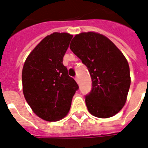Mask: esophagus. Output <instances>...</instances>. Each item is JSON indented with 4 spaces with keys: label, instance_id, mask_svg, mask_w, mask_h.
Listing matches in <instances>:
<instances>
[{
    "label": "esophagus",
    "instance_id": "34e87169",
    "mask_svg": "<svg viewBox=\"0 0 148 148\" xmlns=\"http://www.w3.org/2000/svg\"><path fill=\"white\" fill-rule=\"evenodd\" d=\"M74 79H75V80H76L77 83V84H79V79H78L77 77H76L74 78Z\"/></svg>",
    "mask_w": 148,
    "mask_h": 148
}]
</instances>
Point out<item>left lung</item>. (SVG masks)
<instances>
[{
  "instance_id": "8db88e82",
  "label": "left lung",
  "mask_w": 148,
  "mask_h": 148,
  "mask_svg": "<svg viewBox=\"0 0 148 148\" xmlns=\"http://www.w3.org/2000/svg\"><path fill=\"white\" fill-rule=\"evenodd\" d=\"M70 49L91 75L92 88L85 99L89 112L99 118L116 115L126 104L131 84L126 57L110 39L94 32L76 34Z\"/></svg>"
}]
</instances>
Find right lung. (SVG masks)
I'll list each match as a JSON object with an SVG mask.
<instances>
[{
    "label": "right lung",
    "instance_id": "right-lung-1",
    "mask_svg": "<svg viewBox=\"0 0 148 148\" xmlns=\"http://www.w3.org/2000/svg\"><path fill=\"white\" fill-rule=\"evenodd\" d=\"M73 35L54 32L30 53L22 72V91L33 112L46 121H58L69 112L77 84L63 65Z\"/></svg>",
    "mask_w": 148,
    "mask_h": 148
}]
</instances>
